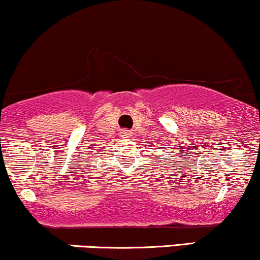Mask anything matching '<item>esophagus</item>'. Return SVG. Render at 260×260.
<instances>
[{
	"label": "esophagus",
	"instance_id": "obj_1",
	"mask_svg": "<svg viewBox=\"0 0 260 260\" xmlns=\"http://www.w3.org/2000/svg\"><path fill=\"white\" fill-rule=\"evenodd\" d=\"M121 137H125V139H129V137L133 136V134L130 133L129 130H121Z\"/></svg>",
	"mask_w": 260,
	"mask_h": 260
}]
</instances>
